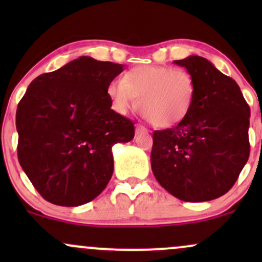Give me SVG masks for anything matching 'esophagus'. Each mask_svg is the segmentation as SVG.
Wrapping results in <instances>:
<instances>
[{
  "label": "esophagus",
  "instance_id": "esophagus-1",
  "mask_svg": "<svg viewBox=\"0 0 262 262\" xmlns=\"http://www.w3.org/2000/svg\"><path fill=\"white\" fill-rule=\"evenodd\" d=\"M148 133L149 130L145 127H143V125L140 124L137 125V134H148Z\"/></svg>",
  "mask_w": 262,
  "mask_h": 262
}]
</instances>
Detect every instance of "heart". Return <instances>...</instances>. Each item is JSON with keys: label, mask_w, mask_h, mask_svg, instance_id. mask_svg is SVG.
<instances>
[{"label": "heart", "mask_w": 262, "mask_h": 262, "mask_svg": "<svg viewBox=\"0 0 262 262\" xmlns=\"http://www.w3.org/2000/svg\"><path fill=\"white\" fill-rule=\"evenodd\" d=\"M107 95L117 112L139 107L156 128H170L187 117L196 97V82L185 69L144 65L132 69L123 80L116 79Z\"/></svg>", "instance_id": "1"}]
</instances>
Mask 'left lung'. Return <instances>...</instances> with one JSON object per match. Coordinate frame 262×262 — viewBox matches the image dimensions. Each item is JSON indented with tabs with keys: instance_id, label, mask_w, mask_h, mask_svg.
Returning a JSON list of instances; mask_svg holds the SVG:
<instances>
[{
	"instance_id": "left-lung-1",
	"label": "left lung",
	"mask_w": 262,
	"mask_h": 262,
	"mask_svg": "<svg viewBox=\"0 0 262 262\" xmlns=\"http://www.w3.org/2000/svg\"><path fill=\"white\" fill-rule=\"evenodd\" d=\"M193 76V106L175 127L155 130L151 170L169 193L185 202L223 196L250 154V107L240 87L198 55L175 60Z\"/></svg>"
}]
</instances>
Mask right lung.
<instances>
[{
  "label": "right lung",
  "instance_id": "right-lung-1",
  "mask_svg": "<svg viewBox=\"0 0 262 262\" xmlns=\"http://www.w3.org/2000/svg\"><path fill=\"white\" fill-rule=\"evenodd\" d=\"M123 69L80 56L39 75L18 103V161L48 202L81 206L110 182L112 146L134 138V123L114 112L107 95Z\"/></svg>",
  "mask_w": 262,
  "mask_h": 262
}]
</instances>
